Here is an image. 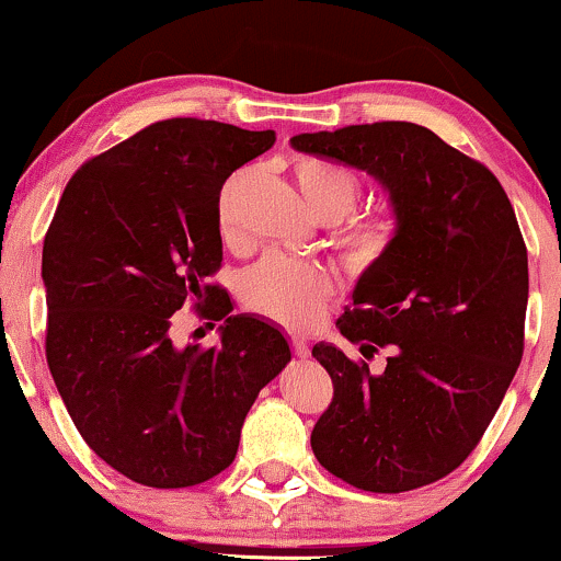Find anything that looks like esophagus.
Returning a JSON list of instances; mask_svg holds the SVG:
<instances>
[{"instance_id": "1", "label": "esophagus", "mask_w": 561, "mask_h": 561, "mask_svg": "<svg viewBox=\"0 0 561 561\" xmlns=\"http://www.w3.org/2000/svg\"><path fill=\"white\" fill-rule=\"evenodd\" d=\"M289 347H293V353H295V356H298V358H308V356H311V347H308V343H306V340H302V337H293V340H289Z\"/></svg>"}]
</instances>
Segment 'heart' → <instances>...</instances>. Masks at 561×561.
<instances>
[{
  "label": "heart",
  "instance_id": "b5f03b06",
  "mask_svg": "<svg viewBox=\"0 0 561 561\" xmlns=\"http://www.w3.org/2000/svg\"><path fill=\"white\" fill-rule=\"evenodd\" d=\"M302 197L327 221L343 218L356 205L362 182L351 169L321 158H300L295 165ZM242 182V173H234L218 195V229L224 240L234 237L231 224V203H234L237 186ZM398 237L396 216L382 214L358 218L347 224L337 234V244L343 248L345 261L353 268L375 266L390 253ZM240 295L244 306L253 308L261 317L289 327V330H306L317 321L321 306L332 295V276L317 263L295 261L287 255L268 253L259 263L248 268L240 279Z\"/></svg>",
  "mask_w": 561,
  "mask_h": 561
}]
</instances>
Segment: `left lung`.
Segmentation results:
<instances>
[{"mask_svg": "<svg viewBox=\"0 0 561 561\" xmlns=\"http://www.w3.org/2000/svg\"><path fill=\"white\" fill-rule=\"evenodd\" d=\"M306 156L366 171L388 192L398 237L353 289L340 334L313 358L334 396L311 433L319 465L371 493L446 478L472 454L523 362L527 248L504 186L478 160L405 121L298 134Z\"/></svg>", "mask_w": 561, "mask_h": 561, "instance_id": "left-lung-1", "label": "left lung"}]
</instances>
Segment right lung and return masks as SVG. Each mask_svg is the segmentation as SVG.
Returning <instances> with one entry per match:
<instances>
[{"instance_id":"obj_1","label":"right lung","mask_w":561,"mask_h":561,"mask_svg":"<svg viewBox=\"0 0 561 561\" xmlns=\"http://www.w3.org/2000/svg\"><path fill=\"white\" fill-rule=\"evenodd\" d=\"M276 134L199 118L141 128L73 173L44 237L47 364L87 446L128 480L190 488L237 456L259 392L285 369L274 324L229 317L218 195ZM192 301L224 320L214 348H176Z\"/></svg>"}]
</instances>
